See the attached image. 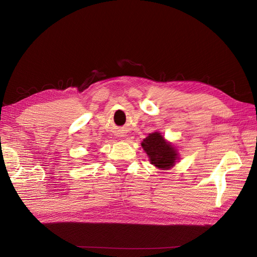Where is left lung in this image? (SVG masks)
Listing matches in <instances>:
<instances>
[{"label": "left lung", "mask_w": 257, "mask_h": 257, "mask_svg": "<svg viewBox=\"0 0 257 257\" xmlns=\"http://www.w3.org/2000/svg\"><path fill=\"white\" fill-rule=\"evenodd\" d=\"M142 147L149 157L150 164L167 170L174 166L179 154L171 143L167 142L159 132L149 134L142 143Z\"/></svg>", "instance_id": "obj_1"}]
</instances>
